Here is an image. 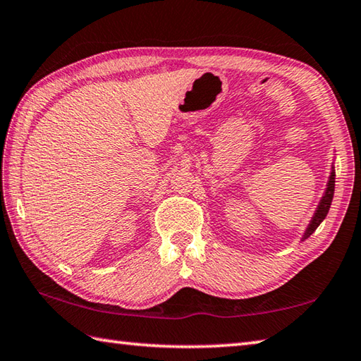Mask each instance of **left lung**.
Segmentation results:
<instances>
[{
  "instance_id": "1",
  "label": "left lung",
  "mask_w": 361,
  "mask_h": 361,
  "mask_svg": "<svg viewBox=\"0 0 361 361\" xmlns=\"http://www.w3.org/2000/svg\"><path fill=\"white\" fill-rule=\"evenodd\" d=\"M335 176H336V174H335V166H333L331 173H330V178H329V182H327V188H325V193H324V196H322V200H321V202H319V206H317V209H316L314 215H312V219H311V221H310V224H308L307 231H305V234H303V237H302L303 240L308 239V237H310L312 233H314L319 224H321V223L324 221V219H325V216H327V214H329V209H330V206H331V200H333V193H335Z\"/></svg>"
}]
</instances>
